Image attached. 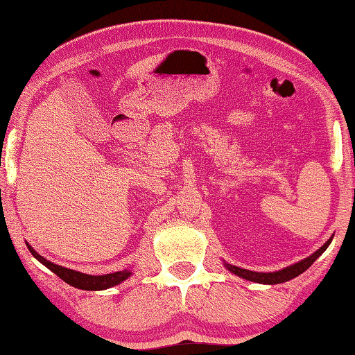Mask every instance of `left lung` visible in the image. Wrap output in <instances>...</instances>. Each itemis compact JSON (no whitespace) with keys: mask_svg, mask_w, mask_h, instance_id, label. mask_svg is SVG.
Returning a JSON list of instances; mask_svg holds the SVG:
<instances>
[{"mask_svg":"<svg viewBox=\"0 0 355 355\" xmlns=\"http://www.w3.org/2000/svg\"><path fill=\"white\" fill-rule=\"evenodd\" d=\"M330 241H332V238H330L321 249H318L315 254H311L309 258H305V260L299 261L296 264H291V266L282 269V271H277V272H254V271H248V269H241L238 266H232V264H227V268H228V271H232L233 274L239 275V277H243L245 280H250V282H257V284H268V285L284 284V282L291 280V279L297 277V275L302 274L304 271H307L311 264L315 263L316 258L320 257L322 252L329 248Z\"/></svg>","mask_w":355,"mask_h":355,"instance_id":"left-lung-1","label":"left lung"}]
</instances>
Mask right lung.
<instances>
[{
    "mask_svg": "<svg viewBox=\"0 0 355 355\" xmlns=\"http://www.w3.org/2000/svg\"><path fill=\"white\" fill-rule=\"evenodd\" d=\"M28 249L42 264H45V266L50 269V271L55 272L58 277H61L65 282V284H69V285L75 286V288H80V290H87V291L106 290V288L119 285L120 282H123L125 279H128L131 275L130 271H119V272L105 274V275L83 274V272L73 271V269L62 268V266H59V264H55V263L45 260V258L40 257L37 252H35L29 244H28Z\"/></svg>",
    "mask_w": 355,
    "mask_h": 355,
    "instance_id": "right-lung-1",
    "label": "right lung"
}]
</instances>
